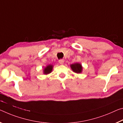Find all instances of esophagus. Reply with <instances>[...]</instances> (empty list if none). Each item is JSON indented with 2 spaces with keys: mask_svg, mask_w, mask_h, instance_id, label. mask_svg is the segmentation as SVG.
Wrapping results in <instances>:
<instances>
[{
  "mask_svg": "<svg viewBox=\"0 0 123 123\" xmlns=\"http://www.w3.org/2000/svg\"><path fill=\"white\" fill-rule=\"evenodd\" d=\"M59 63L60 64H63L64 63V59H60L59 60Z\"/></svg>",
  "mask_w": 123,
  "mask_h": 123,
  "instance_id": "obj_1",
  "label": "esophagus"
}]
</instances>
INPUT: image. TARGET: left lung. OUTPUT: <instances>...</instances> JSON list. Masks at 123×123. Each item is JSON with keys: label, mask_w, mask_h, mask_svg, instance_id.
Listing matches in <instances>:
<instances>
[{"label": "left lung", "mask_w": 123, "mask_h": 123, "mask_svg": "<svg viewBox=\"0 0 123 123\" xmlns=\"http://www.w3.org/2000/svg\"><path fill=\"white\" fill-rule=\"evenodd\" d=\"M71 66V68L72 70H73L74 72H76V73H80L82 72V65L78 63H75L74 64H72Z\"/></svg>", "instance_id": "obj_1"}]
</instances>
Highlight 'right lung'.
I'll use <instances>...</instances> for the list:
<instances>
[{
  "label": "right lung",
  "instance_id": "right-lung-1",
  "mask_svg": "<svg viewBox=\"0 0 123 123\" xmlns=\"http://www.w3.org/2000/svg\"><path fill=\"white\" fill-rule=\"evenodd\" d=\"M52 68H53V66H52V65H48L47 67L45 68V70H43L44 74H49L50 72L52 71Z\"/></svg>",
  "mask_w": 123,
  "mask_h": 123
}]
</instances>
